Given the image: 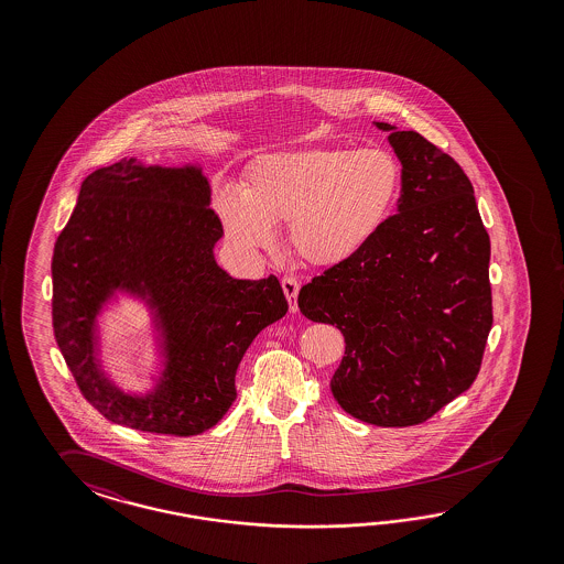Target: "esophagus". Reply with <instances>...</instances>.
Listing matches in <instances>:
<instances>
[{
  "label": "esophagus",
  "instance_id": "obj_1",
  "mask_svg": "<svg viewBox=\"0 0 564 564\" xmlns=\"http://www.w3.org/2000/svg\"><path fill=\"white\" fill-rule=\"evenodd\" d=\"M281 288L285 291V297L290 302L291 312H297V293H300V281L295 276H283Z\"/></svg>",
  "mask_w": 564,
  "mask_h": 564
}]
</instances>
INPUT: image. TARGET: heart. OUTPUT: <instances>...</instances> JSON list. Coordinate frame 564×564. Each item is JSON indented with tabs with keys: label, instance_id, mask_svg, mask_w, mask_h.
I'll list each match as a JSON object with an SVG mask.
<instances>
[{
	"label": "heart",
	"instance_id": "heart-1",
	"mask_svg": "<svg viewBox=\"0 0 564 564\" xmlns=\"http://www.w3.org/2000/svg\"><path fill=\"white\" fill-rule=\"evenodd\" d=\"M403 173L382 149H304L262 154L241 188H223L217 213L241 250H269L290 223L291 250L310 267H337L364 252L389 223Z\"/></svg>",
	"mask_w": 564,
	"mask_h": 564
}]
</instances>
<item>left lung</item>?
Wrapping results in <instances>:
<instances>
[{
    "mask_svg": "<svg viewBox=\"0 0 564 564\" xmlns=\"http://www.w3.org/2000/svg\"><path fill=\"white\" fill-rule=\"evenodd\" d=\"M375 126L401 161L397 215L358 257L304 285L297 306L345 337L330 378L343 410L375 426H415L478 376L492 328L490 238L453 156L413 130Z\"/></svg>",
    "mask_w": 564,
    "mask_h": 564,
    "instance_id": "1",
    "label": "left lung"
}]
</instances>
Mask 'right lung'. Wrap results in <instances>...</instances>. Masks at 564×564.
<instances>
[{
    "label": "right lung",
    "mask_w": 564,
    "mask_h": 564,
    "mask_svg": "<svg viewBox=\"0 0 564 564\" xmlns=\"http://www.w3.org/2000/svg\"><path fill=\"white\" fill-rule=\"evenodd\" d=\"M223 238L200 165L93 171L53 250V333L80 393L109 422L196 436L236 401V372L262 328L288 314L279 279H234L215 260ZM118 292L152 312L162 370L147 394L104 372L98 316Z\"/></svg>",
    "instance_id": "add662e5"
}]
</instances>
